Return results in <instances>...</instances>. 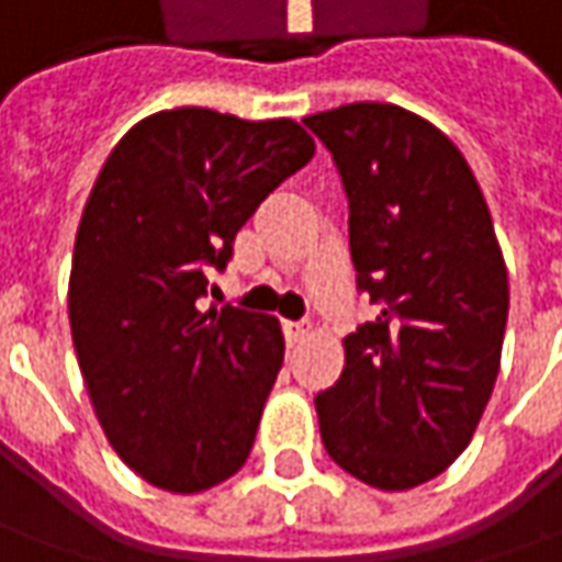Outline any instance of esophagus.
Wrapping results in <instances>:
<instances>
[{
    "instance_id": "esophagus-1",
    "label": "esophagus",
    "mask_w": 562,
    "mask_h": 562,
    "mask_svg": "<svg viewBox=\"0 0 562 562\" xmlns=\"http://www.w3.org/2000/svg\"><path fill=\"white\" fill-rule=\"evenodd\" d=\"M282 329H285V341H289V345H299V341H304L311 333H314L311 319H299V323H295V319H289Z\"/></svg>"
}]
</instances>
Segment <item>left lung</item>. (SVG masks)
Masks as SVG:
<instances>
[{"label":"left lung","mask_w":562,"mask_h":562,"mask_svg":"<svg viewBox=\"0 0 562 562\" xmlns=\"http://www.w3.org/2000/svg\"><path fill=\"white\" fill-rule=\"evenodd\" d=\"M351 207L358 285L382 304L348 333L339 382L314 397L345 473L407 492L473 441L501 370L510 285L485 195L426 117L355 102L304 117Z\"/></svg>","instance_id":"8db88e82"}]
</instances>
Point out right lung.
I'll return each mask as SVG.
<instances>
[{
	"label": "right lung",
	"mask_w": 562,
	"mask_h": 562,
	"mask_svg": "<svg viewBox=\"0 0 562 562\" xmlns=\"http://www.w3.org/2000/svg\"><path fill=\"white\" fill-rule=\"evenodd\" d=\"M314 158L289 117L155 111L111 148L77 226L68 317L92 411L148 485L199 494L243 470L282 367L280 319L202 311L258 204Z\"/></svg>",
	"instance_id": "1"
}]
</instances>
